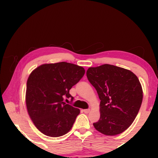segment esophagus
<instances>
[{"label": "esophagus", "instance_id": "obj_1", "mask_svg": "<svg viewBox=\"0 0 158 158\" xmlns=\"http://www.w3.org/2000/svg\"><path fill=\"white\" fill-rule=\"evenodd\" d=\"M90 110V109H84V110H83V111H84L85 114H88V113H89Z\"/></svg>", "mask_w": 158, "mask_h": 158}]
</instances>
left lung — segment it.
I'll use <instances>...</instances> for the list:
<instances>
[{
  "instance_id": "left-lung-1",
  "label": "left lung",
  "mask_w": 158,
  "mask_h": 158,
  "mask_svg": "<svg viewBox=\"0 0 158 158\" xmlns=\"http://www.w3.org/2000/svg\"><path fill=\"white\" fill-rule=\"evenodd\" d=\"M87 77L100 99V118L94 126L114 136L126 131L138 114L143 90L138 78L126 69L110 64L89 68Z\"/></svg>"
}]
</instances>
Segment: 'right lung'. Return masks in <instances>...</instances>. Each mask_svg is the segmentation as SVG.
I'll list each match as a JSON object with an SVG mask.
<instances>
[{"instance_id": "obj_1", "label": "right lung", "mask_w": 158, "mask_h": 158, "mask_svg": "<svg viewBox=\"0 0 158 158\" xmlns=\"http://www.w3.org/2000/svg\"><path fill=\"white\" fill-rule=\"evenodd\" d=\"M82 67L59 62L44 64L32 72L27 82V111L44 135L60 137L71 129L80 110L64 102L73 97L69 91L85 74Z\"/></svg>"}]
</instances>
